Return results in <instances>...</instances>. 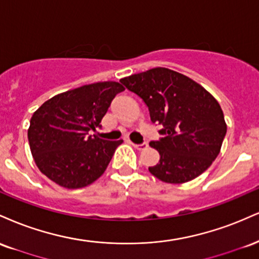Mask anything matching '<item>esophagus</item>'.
I'll use <instances>...</instances> for the list:
<instances>
[{
    "instance_id": "obj_1",
    "label": "esophagus",
    "mask_w": 259,
    "mask_h": 259,
    "mask_svg": "<svg viewBox=\"0 0 259 259\" xmlns=\"http://www.w3.org/2000/svg\"><path fill=\"white\" fill-rule=\"evenodd\" d=\"M132 145L137 149V150H144V149L148 148L147 143H142V144H135V143H132Z\"/></svg>"
}]
</instances>
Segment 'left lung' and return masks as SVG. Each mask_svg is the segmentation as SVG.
I'll return each instance as SVG.
<instances>
[{"label":"left lung","instance_id":"left-lung-1","mask_svg":"<svg viewBox=\"0 0 259 259\" xmlns=\"http://www.w3.org/2000/svg\"><path fill=\"white\" fill-rule=\"evenodd\" d=\"M143 99L153 123L162 124L160 154L149 172L165 183L181 184L203 173L220 154L227 133L221 105L191 78L167 68H154L120 80Z\"/></svg>","mask_w":259,"mask_h":259}]
</instances>
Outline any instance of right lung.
I'll return each instance as SVG.
<instances>
[{"label": "right lung", "mask_w": 259, "mask_h": 259, "mask_svg": "<svg viewBox=\"0 0 259 259\" xmlns=\"http://www.w3.org/2000/svg\"><path fill=\"white\" fill-rule=\"evenodd\" d=\"M122 91L115 81L84 84L52 97L33 112L27 138L46 177L66 189H78L105 172L123 141H105L88 132L100 127L111 100Z\"/></svg>", "instance_id": "add662e5"}]
</instances>
